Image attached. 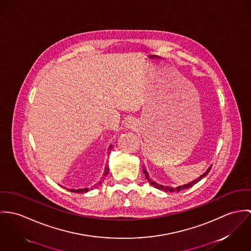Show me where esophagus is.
I'll return each instance as SVG.
<instances>
[{
	"instance_id": "34e87169",
	"label": "esophagus",
	"mask_w": 251,
	"mask_h": 251,
	"mask_svg": "<svg viewBox=\"0 0 251 251\" xmlns=\"http://www.w3.org/2000/svg\"><path fill=\"white\" fill-rule=\"evenodd\" d=\"M136 122L133 120V119H129V120H127V122H126V127L128 128V129H135L136 128Z\"/></svg>"
}]
</instances>
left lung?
I'll use <instances>...</instances> for the list:
<instances>
[{
	"label": "left lung",
	"instance_id": "obj_1",
	"mask_svg": "<svg viewBox=\"0 0 251 251\" xmlns=\"http://www.w3.org/2000/svg\"><path fill=\"white\" fill-rule=\"evenodd\" d=\"M210 170H211V167L208 168V170L203 174V175H201L199 178H197L196 180L195 181H193V182H191V183H189V184H187V185H184V186H180V187H177V188H170V187H166V186H163V185H159V184H157V183H155L154 181H152L150 178H149V176H148V174H147V171L145 170V168H143V173L145 174V177H146V179L150 182V184L153 186V187H155L156 189H159V190H162V191H166V192H171V193H173V192H180V191H183V190H187V189H189V188H191V187H193L194 185H195L196 183H198L203 177H205L209 172H210Z\"/></svg>",
	"mask_w": 251,
	"mask_h": 251
}]
</instances>
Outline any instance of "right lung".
<instances>
[{
    "instance_id": "right-lung-1",
    "label": "right lung",
    "mask_w": 251,
    "mask_h": 251,
    "mask_svg": "<svg viewBox=\"0 0 251 251\" xmlns=\"http://www.w3.org/2000/svg\"><path fill=\"white\" fill-rule=\"evenodd\" d=\"M110 148H112V146H110ZM108 173H109V167H107L105 168V172H104V176H106V175H108ZM102 183V181L101 182H99V184H101ZM95 187V186H94ZM70 192H72V193H86V192H88V189H82V190H69Z\"/></svg>"
}]
</instances>
